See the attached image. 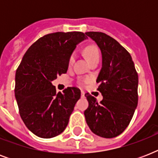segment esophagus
<instances>
[{"label":"esophagus","instance_id":"obj_1","mask_svg":"<svg viewBox=\"0 0 158 158\" xmlns=\"http://www.w3.org/2000/svg\"><path fill=\"white\" fill-rule=\"evenodd\" d=\"M84 94H85V93L84 91H81V97H84Z\"/></svg>","mask_w":158,"mask_h":158}]
</instances>
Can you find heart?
Listing matches in <instances>:
<instances>
[{"label":"heart","instance_id":"1","mask_svg":"<svg viewBox=\"0 0 158 158\" xmlns=\"http://www.w3.org/2000/svg\"><path fill=\"white\" fill-rule=\"evenodd\" d=\"M84 55H85V57H86V59L88 60V61L90 62L92 60H99L100 58V52H99V50L98 48L95 47V46L93 45H89L88 47L85 48L84 49ZM74 54L71 55V56L69 57V64H73V62L74 60ZM84 81L88 83L89 81V79H86Z\"/></svg>","mask_w":158,"mask_h":158}]
</instances>
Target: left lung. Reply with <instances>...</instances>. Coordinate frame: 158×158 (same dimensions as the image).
Listing matches in <instances>:
<instances>
[{"label":"left lung","instance_id":"1","mask_svg":"<svg viewBox=\"0 0 158 158\" xmlns=\"http://www.w3.org/2000/svg\"><path fill=\"white\" fill-rule=\"evenodd\" d=\"M98 46L102 64L97 79L100 102L85 94L89 107L84 110L86 122L94 134L110 139L120 135L132 119L138 105L139 77L130 54L110 36L101 32H87Z\"/></svg>","mask_w":158,"mask_h":158}]
</instances>
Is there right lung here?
<instances>
[{"mask_svg":"<svg viewBox=\"0 0 158 158\" xmlns=\"http://www.w3.org/2000/svg\"><path fill=\"white\" fill-rule=\"evenodd\" d=\"M88 38L81 32L49 33L26 52L15 73V95L21 119L35 135L50 139L61 134L80 90L67 88L56 94L52 81L65 74L76 46Z\"/></svg>","mask_w":158,"mask_h":158,"instance_id":"add662e5","label":"right lung"}]
</instances>
